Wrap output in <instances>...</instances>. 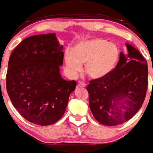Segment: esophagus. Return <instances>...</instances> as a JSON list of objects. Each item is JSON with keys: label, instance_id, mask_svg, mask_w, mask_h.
I'll list each match as a JSON object with an SVG mask.
<instances>
[{"label": "esophagus", "instance_id": "34e87169", "mask_svg": "<svg viewBox=\"0 0 153 153\" xmlns=\"http://www.w3.org/2000/svg\"><path fill=\"white\" fill-rule=\"evenodd\" d=\"M78 85L80 87H85L86 86V84H85V83H83V82H80V81H78Z\"/></svg>", "mask_w": 153, "mask_h": 153}]
</instances>
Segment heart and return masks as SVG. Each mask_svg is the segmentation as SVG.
Returning <instances> with one entry per match:
<instances>
[{
  "label": "heart",
  "instance_id": "obj_1",
  "mask_svg": "<svg viewBox=\"0 0 153 153\" xmlns=\"http://www.w3.org/2000/svg\"><path fill=\"white\" fill-rule=\"evenodd\" d=\"M119 58V50L115 44L102 38L82 42L74 49L67 51L65 59L72 75H76L85 64V73L92 79L104 78L115 68Z\"/></svg>",
  "mask_w": 153,
  "mask_h": 153
}]
</instances>
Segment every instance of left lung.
I'll use <instances>...</instances> for the list:
<instances>
[{
  "label": "left lung",
  "instance_id": "1",
  "mask_svg": "<svg viewBox=\"0 0 153 153\" xmlns=\"http://www.w3.org/2000/svg\"><path fill=\"white\" fill-rule=\"evenodd\" d=\"M128 54L120 53L116 67L104 78L87 85L94 117L105 126L130 120L142 106L148 85L147 63L138 50L126 43Z\"/></svg>",
  "mask_w": 153,
  "mask_h": 153
}]
</instances>
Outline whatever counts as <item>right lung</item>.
Returning <instances> with one entry per match:
<instances>
[{
	"instance_id": "obj_1",
	"label": "right lung",
	"mask_w": 153,
	"mask_h": 153,
	"mask_svg": "<svg viewBox=\"0 0 153 153\" xmlns=\"http://www.w3.org/2000/svg\"><path fill=\"white\" fill-rule=\"evenodd\" d=\"M55 33L23 40L11 53L6 90L11 103L27 120L39 126L58 121L65 113L75 80L59 73L64 52Z\"/></svg>"
}]
</instances>
